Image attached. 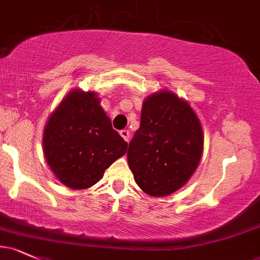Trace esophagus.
Here are the masks:
<instances>
[{"mask_svg":"<svg viewBox=\"0 0 260 260\" xmlns=\"http://www.w3.org/2000/svg\"><path fill=\"white\" fill-rule=\"evenodd\" d=\"M120 134H121L122 138L126 140V142H129V136H131L129 131H128V129H123V131H121Z\"/></svg>","mask_w":260,"mask_h":260,"instance_id":"1","label":"esophagus"}]
</instances>
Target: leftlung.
Here are the masks:
<instances>
[{
    "instance_id": "1",
    "label": "left lung",
    "mask_w": 260,
    "mask_h": 260,
    "mask_svg": "<svg viewBox=\"0 0 260 260\" xmlns=\"http://www.w3.org/2000/svg\"><path fill=\"white\" fill-rule=\"evenodd\" d=\"M203 147V128L194 110L175 92L159 90L143 101L140 127L127 151L128 166L143 192L166 197L189 181Z\"/></svg>"
}]
</instances>
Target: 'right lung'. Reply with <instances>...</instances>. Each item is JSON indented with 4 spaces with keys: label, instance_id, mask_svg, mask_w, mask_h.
<instances>
[{
    "label": "right lung",
    "instance_id": "right-lung-1",
    "mask_svg": "<svg viewBox=\"0 0 260 260\" xmlns=\"http://www.w3.org/2000/svg\"><path fill=\"white\" fill-rule=\"evenodd\" d=\"M127 147L112 128L95 91L71 90L50 115L44 129L47 165L71 189L98 183L105 170L126 154Z\"/></svg>",
    "mask_w": 260,
    "mask_h": 260
}]
</instances>
